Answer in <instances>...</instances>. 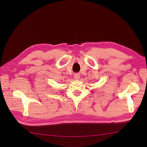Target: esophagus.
Here are the masks:
<instances>
[{
	"instance_id": "obj_1",
	"label": "esophagus",
	"mask_w": 147,
	"mask_h": 147,
	"mask_svg": "<svg viewBox=\"0 0 147 147\" xmlns=\"http://www.w3.org/2000/svg\"><path fill=\"white\" fill-rule=\"evenodd\" d=\"M74 78L75 80H78L80 78V75L78 74H76L74 75Z\"/></svg>"
}]
</instances>
